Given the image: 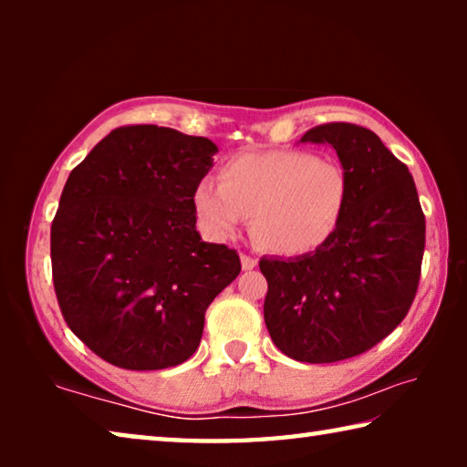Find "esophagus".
<instances>
[{
  "label": "esophagus",
  "instance_id": "34e87169",
  "mask_svg": "<svg viewBox=\"0 0 467 467\" xmlns=\"http://www.w3.org/2000/svg\"><path fill=\"white\" fill-rule=\"evenodd\" d=\"M241 265H243L244 272H249V270H253V267H257V259L251 257V255H244V253H241Z\"/></svg>",
  "mask_w": 467,
  "mask_h": 467
}]
</instances>
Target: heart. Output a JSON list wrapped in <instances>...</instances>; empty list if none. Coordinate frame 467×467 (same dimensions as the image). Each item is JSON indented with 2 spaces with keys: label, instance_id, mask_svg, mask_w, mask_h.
Wrapping results in <instances>:
<instances>
[{
  "label": "heart",
  "instance_id": "b5f03b06",
  "mask_svg": "<svg viewBox=\"0 0 467 467\" xmlns=\"http://www.w3.org/2000/svg\"><path fill=\"white\" fill-rule=\"evenodd\" d=\"M193 189L203 231L226 239L253 214V233L278 255H309L337 233L350 203V177L329 158L306 150L239 154Z\"/></svg>",
  "mask_w": 467,
  "mask_h": 467
}]
</instances>
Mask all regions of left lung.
<instances>
[{"label":"left lung","mask_w":467,"mask_h":467,"mask_svg":"<svg viewBox=\"0 0 467 467\" xmlns=\"http://www.w3.org/2000/svg\"><path fill=\"white\" fill-rule=\"evenodd\" d=\"M300 141L334 146L350 203L321 249L259 262L264 319L278 350L321 365L358 357L404 321L420 282L426 224L412 175L377 133L337 121Z\"/></svg>","instance_id":"1"}]
</instances>
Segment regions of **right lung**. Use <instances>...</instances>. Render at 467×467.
<instances>
[{
	"label": "right lung",
	"instance_id": "obj_1",
	"mask_svg": "<svg viewBox=\"0 0 467 467\" xmlns=\"http://www.w3.org/2000/svg\"><path fill=\"white\" fill-rule=\"evenodd\" d=\"M218 148L158 125H125L69 172L51 224V270L67 327L110 365L158 370L200 346L205 309L241 272L195 231L193 189Z\"/></svg>",
	"mask_w": 467,
	"mask_h": 467
}]
</instances>
